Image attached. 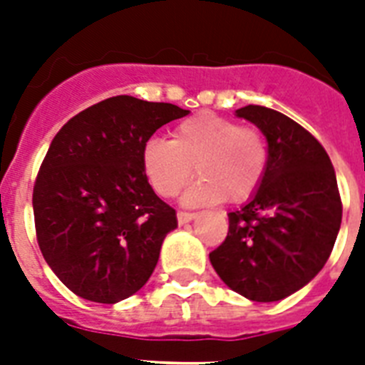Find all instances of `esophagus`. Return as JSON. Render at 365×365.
I'll return each mask as SVG.
<instances>
[{"instance_id":"esophagus-1","label":"esophagus","mask_w":365,"mask_h":365,"mask_svg":"<svg viewBox=\"0 0 365 365\" xmlns=\"http://www.w3.org/2000/svg\"><path fill=\"white\" fill-rule=\"evenodd\" d=\"M197 217V214L195 212H178V223L180 225H183V223H189L191 220H195Z\"/></svg>"}]
</instances>
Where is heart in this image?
<instances>
[{
	"instance_id": "1",
	"label": "heart",
	"mask_w": 365,
	"mask_h": 365,
	"mask_svg": "<svg viewBox=\"0 0 365 365\" xmlns=\"http://www.w3.org/2000/svg\"><path fill=\"white\" fill-rule=\"evenodd\" d=\"M142 172L155 193L176 197L185 183L199 180L185 193L187 205H214L227 197L242 202L259 189L269 168V142L254 125L199 113L172 130L170 142L149 138L142 148Z\"/></svg>"
}]
</instances>
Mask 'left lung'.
Listing matches in <instances>:
<instances>
[{
    "instance_id": "left-lung-1",
    "label": "left lung",
    "mask_w": 365,
    "mask_h": 365,
    "mask_svg": "<svg viewBox=\"0 0 365 365\" xmlns=\"http://www.w3.org/2000/svg\"><path fill=\"white\" fill-rule=\"evenodd\" d=\"M237 117L269 142V168L248 205L229 212V233L210 263L229 288L252 301L288 297L317 277L341 227L343 205L326 149L280 111L246 106Z\"/></svg>"
}]
</instances>
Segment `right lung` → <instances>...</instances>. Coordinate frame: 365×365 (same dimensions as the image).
Here are the masks:
<instances>
[{"instance_id":"add662e5","label":"right lung","mask_w":365,"mask_h":365,"mask_svg":"<svg viewBox=\"0 0 365 365\" xmlns=\"http://www.w3.org/2000/svg\"><path fill=\"white\" fill-rule=\"evenodd\" d=\"M189 111L113 96L71 117L51 142L34 185L43 257L66 288L94 303H117L148 282L176 210L142 172L153 132Z\"/></svg>"}]
</instances>
